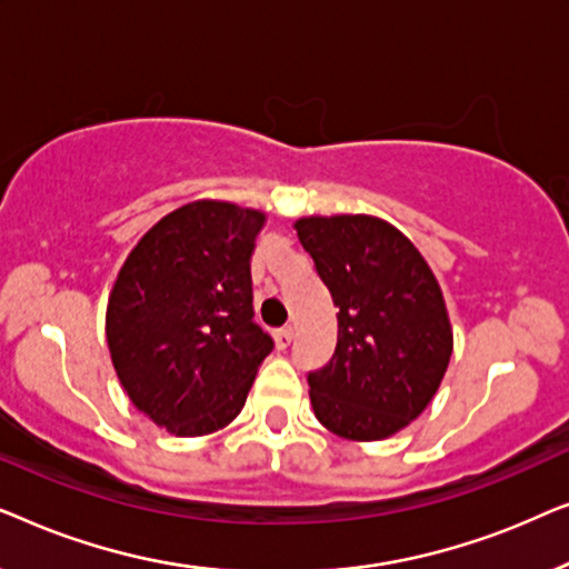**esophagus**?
<instances>
[{
  "mask_svg": "<svg viewBox=\"0 0 569 569\" xmlns=\"http://www.w3.org/2000/svg\"><path fill=\"white\" fill-rule=\"evenodd\" d=\"M274 339H277V347L279 349H287L292 341V326H282V329L274 331Z\"/></svg>",
  "mask_w": 569,
  "mask_h": 569,
  "instance_id": "esophagus-1",
  "label": "esophagus"
}]
</instances>
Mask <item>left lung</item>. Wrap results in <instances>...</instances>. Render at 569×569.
Here are the masks:
<instances>
[{
	"mask_svg": "<svg viewBox=\"0 0 569 569\" xmlns=\"http://www.w3.org/2000/svg\"><path fill=\"white\" fill-rule=\"evenodd\" d=\"M295 228L339 308L337 349L308 372L318 422L347 440H383L422 415L446 376L453 333L440 287L411 240L376 217Z\"/></svg>",
	"mask_w": 569,
	"mask_h": 569,
	"instance_id": "8db88e82",
	"label": "left lung"
}]
</instances>
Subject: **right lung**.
I'll return each mask as SVG.
<instances>
[{
  "instance_id": "right-lung-1",
  "label": "right lung",
  "mask_w": 569,
  "mask_h": 569,
  "mask_svg": "<svg viewBox=\"0 0 569 569\" xmlns=\"http://www.w3.org/2000/svg\"><path fill=\"white\" fill-rule=\"evenodd\" d=\"M261 224L253 209L193 201L139 240L113 284L106 337L123 391L181 438L230 425L274 349L253 318Z\"/></svg>"
}]
</instances>
